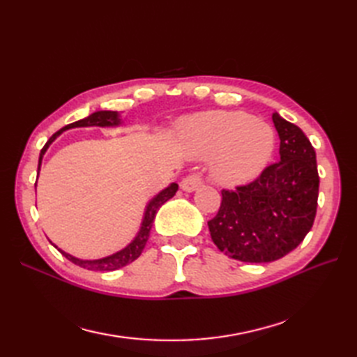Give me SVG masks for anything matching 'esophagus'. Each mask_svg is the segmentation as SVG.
I'll use <instances>...</instances> for the list:
<instances>
[{
	"label": "esophagus",
	"mask_w": 357,
	"mask_h": 357,
	"mask_svg": "<svg viewBox=\"0 0 357 357\" xmlns=\"http://www.w3.org/2000/svg\"><path fill=\"white\" fill-rule=\"evenodd\" d=\"M202 183H204V178H202L199 172H192V174L186 176L185 178L181 180L180 188L183 190H186V192H193L195 189H198L202 185Z\"/></svg>",
	"instance_id": "esophagus-1"
}]
</instances>
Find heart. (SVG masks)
I'll return each mask as SVG.
<instances>
[{
	"instance_id": "b5f03b06",
	"label": "heart",
	"mask_w": 357,
	"mask_h": 357,
	"mask_svg": "<svg viewBox=\"0 0 357 357\" xmlns=\"http://www.w3.org/2000/svg\"><path fill=\"white\" fill-rule=\"evenodd\" d=\"M185 138L193 155L213 156V177L229 186L255 178L274 150L273 129L238 112L193 116L185 123Z\"/></svg>"
}]
</instances>
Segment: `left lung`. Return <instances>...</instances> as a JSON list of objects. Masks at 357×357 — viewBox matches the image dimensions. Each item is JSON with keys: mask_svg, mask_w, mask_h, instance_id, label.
Segmentation results:
<instances>
[{"mask_svg": "<svg viewBox=\"0 0 357 357\" xmlns=\"http://www.w3.org/2000/svg\"><path fill=\"white\" fill-rule=\"evenodd\" d=\"M280 160L253 181L222 189L218 214L208 220L213 243L232 259L273 262L296 248L317 213L319 172L314 147L301 129L277 113Z\"/></svg>", "mask_w": 357, "mask_h": 357, "instance_id": "1", "label": "left lung"}]
</instances>
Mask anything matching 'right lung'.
I'll use <instances>...</instances> for the list:
<instances>
[{"instance_id": "1", "label": "right lung", "mask_w": 357, "mask_h": 357, "mask_svg": "<svg viewBox=\"0 0 357 357\" xmlns=\"http://www.w3.org/2000/svg\"><path fill=\"white\" fill-rule=\"evenodd\" d=\"M119 123V119H117V113L116 112H96L91 116H88L86 119H82V121H77L74 123H70L67 126H63L61 131L53 134L49 142L45 144V147L41 149L40 152V159H38V171H40V164H41V158L43 155H45V152L47 150L49 144L55 139L62 131H66V129H70V128H77V126H113V125H117ZM178 186L177 183H172L171 186H168L167 189L162 190L160 193H158V195L149 202L147 208H146V214H144V220H143V225H142V229H139L138 235L135 236V240L129 244L126 248H123V250L117 252L116 255L113 256H109V257H104V259H98V261H82V259H77V257H73L71 255L62 252V256H66L70 262L75 264L77 266H82L84 269H91V271H114V269L117 268H122L128 264L134 262L135 259L143 253L144 250V245L149 240V234H150V229H152V225H153V219L156 215V211L159 210V207L164 202H167L169 198H172L176 195ZM56 247V245H55Z\"/></svg>"}]
</instances>
